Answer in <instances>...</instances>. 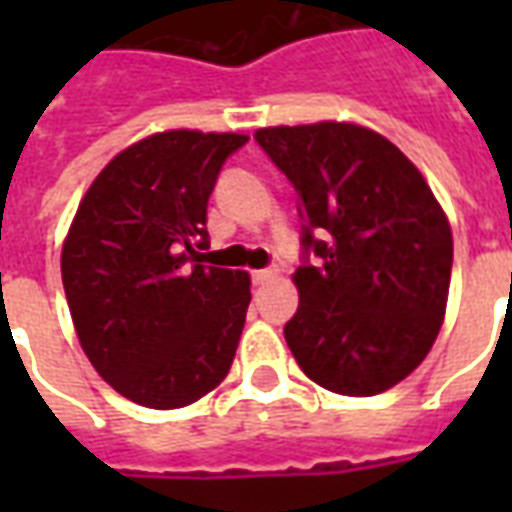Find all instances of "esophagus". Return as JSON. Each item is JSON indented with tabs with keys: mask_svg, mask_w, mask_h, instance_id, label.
<instances>
[{
	"mask_svg": "<svg viewBox=\"0 0 512 512\" xmlns=\"http://www.w3.org/2000/svg\"><path fill=\"white\" fill-rule=\"evenodd\" d=\"M277 277V268H260V271H252V282L255 285H266L268 279Z\"/></svg>",
	"mask_w": 512,
	"mask_h": 512,
	"instance_id": "1",
	"label": "esophagus"
}]
</instances>
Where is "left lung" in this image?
<instances>
[{
    "mask_svg": "<svg viewBox=\"0 0 512 512\" xmlns=\"http://www.w3.org/2000/svg\"><path fill=\"white\" fill-rule=\"evenodd\" d=\"M255 142L296 189L304 222L290 351L329 392H384L428 356L444 321L447 216L419 169L370 128H260Z\"/></svg>",
    "mask_w": 512,
    "mask_h": 512,
    "instance_id": "8db88e82",
    "label": "left lung"
}]
</instances>
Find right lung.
Masks as SVG:
<instances>
[{
  "mask_svg": "<svg viewBox=\"0 0 512 512\" xmlns=\"http://www.w3.org/2000/svg\"><path fill=\"white\" fill-rule=\"evenodd\" d=\"M244 134L164 131L93 180L62 246V285L84 354L147 408L189 406L222 384L252 301L249 274L205 266L208 200Z\"/></svg>",
  "mask_w": 512,
  "mask_h": 512,
  "instance_id": "1",
  "label": "right lung"
}]
</instances>
